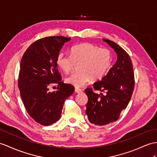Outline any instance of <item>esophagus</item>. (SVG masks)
<instances>
[{
  "mask_svg": "<svg viewBox=\"0 0 157 157\" xmlns=\"http://www.w3.org/2000/svg\"><path fill=\"white\" fill-rule=\"evenodd\" d=\"M75 90V92H76V93H82V89H79V88H78V87H76Z\"/></svg>",
  "mask_w": 157,
  "mask_h": 157,
  "instance_id": "1",
  "label": "esophagus"
}]
</instances>
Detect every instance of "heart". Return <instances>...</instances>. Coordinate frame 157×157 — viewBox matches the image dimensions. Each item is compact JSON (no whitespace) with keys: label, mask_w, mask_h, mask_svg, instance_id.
<instances>
[{"label":"heart","mask_w":157,"mask_h":157,"mask_svg":"<svg viewBox=\"0 0 157 157\" xmlns=\"http://www.w3.org/2000/svg\"><path fill=\"white\" fill-rule=\"evenodd\" d=\"M112 61L111 52L106 48L90 43L73 46L70 50V56L60 54L56 58V64L64 73L74 70L76 64H79L80 71L70 75L66 82L75 86H83L92 79L94 81L102 79L108 71Z\"/></svg>","instance_id":"heart-1"}]
</instances>
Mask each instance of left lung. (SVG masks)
Listing matches in <instances>:
<instances>
[{"mask_svg": "<svg viewBox=\"0 0 157 157\" xmlns=\"http://www.w3.org/2000/svg\"><path fill=\"white\" fill-rule=\"evenodd\" d=\"M117 54V60L108 73L93 84V88L105 95L95 94L92 88H87L86 114L90 123L106 125L117 121L121 113L127 108L135 87V75L132 63L128 53L117 43L103 39Z\"/></svg>", "mask_w": 157, "mask_h": 157, "instance_id": "1", "label": "left lung"}]
</instances>
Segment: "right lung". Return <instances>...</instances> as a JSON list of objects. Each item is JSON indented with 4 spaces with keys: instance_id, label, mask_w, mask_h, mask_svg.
Listing matches in <instances>:
<instances>
[{
    "instance_id": "obj_1",
    "label": "right lung",
    "mask_w": 157,
    "mask_h": 157,
    "mask_svg": "<svg viewBox=\"0 0 157 157\" xmlns=\"http://www.w3.org/2000/svg\"><path fill=\"white\" fill-rule=\"evenodd\" d=\"M71 38L48 36L34 42L26 50L20 64L18 86L26 111L36 123L48 126L60 118L64 101L75 87L61 80L56 58ZM57 84V90L49 91Z\"/></svg>"
}]
</instances>
